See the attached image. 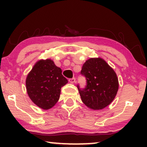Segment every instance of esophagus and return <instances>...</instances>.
Returning a JSON list of instances; mask_svg holds the SVG:
<instances>
[{
    "mask_svg": "<svg viewBox=\"0 0 147 147\" xmlns=\"http://www.w3.org/2000/svg\"><path fill=\"white\" fill-rule=\"evenodd\" d=\"M69 82L71 84L75 83V82H76V78H71V79H69Z\"/></svg>",
    "mask_w": 147,
    "mask_h": 147,
    "instance_id": "obj_1",
    "label": "esophagus"
}]
</instances>
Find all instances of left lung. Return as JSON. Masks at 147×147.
I'll return each instance as SVG.
<instances>
[{
    "mask_svg": "<svg viewBox=\"0 0 147 147\" xmlns=\"http://www.w3.org/2000/svg\"><path fill=\"white\" fill-rule=\"evenodd\" d=\"M81 74L86 78V88L77 87L86 106L101 110L113 101L118 90V80L114 69L103 59H88L82 66Z\"/></svg>",
    "mask_w": 147,
    "mask_h": 147,
    "instance_id": "left-lung-1",
    "label": "left lung"
}]
</instances>
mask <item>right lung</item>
Here are the masks:
<instances>
[{
    "mask_svg": "<svg viewBox=\"0 0 147 147\" xmlns=\"http://www.w3.org/2000/svg\"><path fill=\"white\" fill-rule=\"evenodd\" d=\"M68 82L61 68L51 59L39 60L26 79L28 95L35 104L43 110L51 108L59 99L61 88Z\"/></svg>",
    "mask_w": 147,
    "mask_h": 147,
    "instance_id": "right-lung-1",
    "label": "right lung"
}]
</instances>
